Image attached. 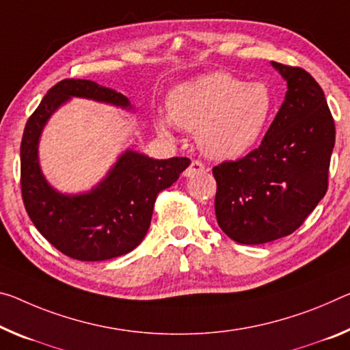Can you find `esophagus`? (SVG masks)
Returning <instances> with one entry per match:
<instances>
[{
	"label": "esophagus",
	"instance_id": "1",
	"mask_svg": "<svg viewBox=\"0 0 350 350\" xmlns=\"http://www.w3.org/2000/svg\"><path fill=\"white\" fill-rule=\"evenodd\" d=\"M204 170H205V166H204L202 162H199V160H193V162L190 163V166H188V168L184 171V176L185 177H191V176H195V174L202 173Z\"/></svg>",
	"mask_w": 350,
	"mask_h": 350
}]
</instances>
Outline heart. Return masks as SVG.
<instances>
[{"label":"heart","mask_w":350,"mask_h":350,"mask_svg":"<svg viewBox=\"0 0 350 350\" xmlns=\"http://www.w3.org/2000/svg\"><path fill=\"white\" fill-rule=\"evenodd\" d=\"M168 116L159 118L162 132L171 124L198 131L201 151L213 159H235L262 135L273 110V95L262 82H245L223 71L196 77L170 93Z\"/></svg>","instance_id":"1"}]
</instances>
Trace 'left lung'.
<instances>
[{
    "instance_id": "8db88e82",
    "label": "left lung",
    "mask_w": 350,
    "mask_h": 350,
    "mask_svg": "<svg viewBox=\"0 0 350 350\" xmlns=\"http://www.w3.org/2000/svg\"><path fill=\"white\" fill-rule=\"evenodd\" d=\"M273 66L288 92L262 145L243 159L213 166L216 221L241 245L293 234L329 187L335 121L323 88L299 66Z\"/></svg>"
}]
</instances>
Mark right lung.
Listing matches in <instances>:
<instances>
[{
  "label": "right lung",
  "instance_id": "add662e5",
  "mask_svg": "<svg viewBox=\"0 0 350 350\" xmlns=\"http://www.w3.org/2000/svg\"><path fill=\"white\" fill-rule=\"evenodd\" d=\"M73 96L132 109L123 93L93 81L64 79L49 88L21 138V196L37 230L57 251L81 262H101L140 245L151 224L157 195L179 179L190 159L155 160L126 151L90 191L62 195L42 174L38 140L49 116Z\"/></svg>",
  "mask_w": 350,
  "mask_h": 350
}]
</instances>
